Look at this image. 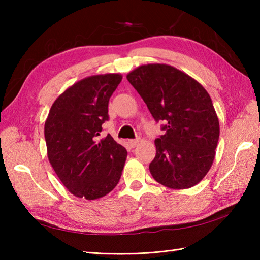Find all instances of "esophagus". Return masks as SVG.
Instances as JSON below:
<instances>
[{
    "label": "esophagus",
    "instance_id": "1",
    "mask_svg": "<svg viewBox=\"0 0 260 260\" xmlns=\"http://www.w3.org/2000/svg\"><path fill=\"white\" fill-rule=\"evenodd\" d=\"M139 143H140V140H131V141H128V144H129L131 147L137 146V144H139Z\"/></svg>",
    "mask_w": 260,
    "mask_h": 260
}]
</instances>
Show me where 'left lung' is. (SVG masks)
<instances>
[{"label":"left lung","instance_id":"8db88e82","mask_svg":"<svg viewBox=\"0 0 260 260\" xmlns=\"http://www.w3.org/2000/svg\"><path fill=\"white\" fill-rule=\"evenodd\" d=\"M126 78L154 119L165 123L150 164L154 180L170 189L194 186L211 168L220 134L208 91L189 75L164 63L143 64Z\"/></svg>","mask_w":260,"mask_h":260}]
</instances>
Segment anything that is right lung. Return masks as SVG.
Listing matches in <instances>:
<instances>
[{"label": "right lung", "instance_id": "right-lung-1", "mask_svg": "<svg viewBox=\"0 0 260 260\" xmlns=\"http://www.w3.org/2000/svg\"><path fill=\"white\" fill-rule=\"evenodd\" d=\"M123 76L87 77L60 95L45 124L48 158L68 191L95 200L108 194L120 179L127 151L109 134L102 140L108 120V102Z\"/></svg>", "mask_w": 260, "mask_h": 260}]
</instances>
